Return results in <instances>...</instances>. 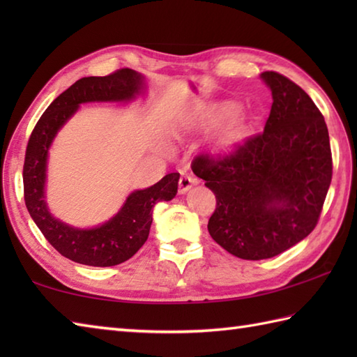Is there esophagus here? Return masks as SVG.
I'll return each mask as SVG.
<instances>
[{
    "mask_svg": "<svg viewBox=\"0 0 357 357\" xmlns=\"http://www.w3.org/2000/svg\"><path fill=\"white\" fill-rule=\"evenodd\" d=\"M196 183V181L192 178V174L188 173H181L179 178V193H185L190 190V187Z\"/></svg>",
    "mask_w": 357,
    "mask_h": 357,
    "instance_id": "obj_1",
    "label": "esophagus"
}]
</instances>
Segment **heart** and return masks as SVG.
I'll list each match as a JSON object with an SVG mask.
<instances>
[{"label": "heart", "instance_id": "1", "mask_svg": "<svg viewBox=\"0 0 357 357\" xmlns=\"http://www.w3.org/2000/svg\"><path fill=\"white\" fill-rule=\"evenodd\" d=\"M238 113V105L234 102H221L208 109L202 115V124L206 126H219L225 121L231 119ZM248 126L244 121L234 119L231 124L225 128L221 138H219V150H231L247 138Z\"/></svg>", "mask_w": 357, "mask_h": 357}]
</instances>
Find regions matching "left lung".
<instances>
[{
    "label": "left lung",
    "instance_id": "obj_1",
    "mask_svg": "<svg viewBox=\"0 0 357 357\" xmlns=\"http://www.w3.org/2000/svg\"><path fill=\"white\" fill-rule=\"evenodd\" d=\"M261 78L273 96L264 132L229 153H201L192 162L216 196L210 236L247 261L268 259L307 238L333 176L328 128L312 98L278 72Z\"/></svg>",
    "mask_w": 357,
    "mask_h": 357
}]
</instances>
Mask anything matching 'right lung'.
<instances>
[{"mask_svg": "<svg viewBox=\"0 0 357 357\" xmlns=\"http://www.w3.org/2000/svg\"><path fill=\"white\" fill-rule=\"evenodd\" d=\"M142 81L141 75L132 69L78 79L45 109L29 138L22 169L26 207L50 245L73 262L112 267L130 259L149 238L153 207L176 196L179 173H169L146 190L133 192L118 215L90 230L73 229L58 221L49 213L44 199L47 151L66 121L82 102L132 100L142 89Z\"/></svg>", "mask_w": 357, "mask_h": 357, "instance_id": "1", "label": "right lung"}]
</instances>
